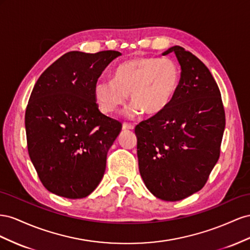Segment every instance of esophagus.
<instances>
[{
    "mask_svg": "<svg viewBox=\"0 0 250 250\" xmlns=\"http://www.w3.org/2000/svg\"><path fill=\"white\" fill-rule=\"evenodd\" d=\"M123 129L124 130H134V125H130V124H124L123 125Z\"/></svg>",
    "mask_w": 250,
    "mask_h": 250,
    "instance_id": "34e87169",
    "label": "esophagus"
}]
</instances>
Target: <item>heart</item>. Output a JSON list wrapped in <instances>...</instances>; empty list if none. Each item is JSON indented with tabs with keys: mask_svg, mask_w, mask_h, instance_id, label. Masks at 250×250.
<instances>
[{
	"mask_svg": "<svg viewBox=\"0 0 250 250\" xmlns=\"http://www.w3.org/2000/svg\"><path fill=\"white\" fill-rule=\"evenodd\" d=\"M180 76L179 67L173 60L136 56L120 62L113 71L112 80H98L94 97L104 114L117 112L130 94L133 104L129 116L142 112L156 115L173 101Z\"/></svg>",
	"mask_w": 250,
	"mask_h": 250,
	"instance_id": "b5f03b06",
	"label": "heart"
}]
</instances>
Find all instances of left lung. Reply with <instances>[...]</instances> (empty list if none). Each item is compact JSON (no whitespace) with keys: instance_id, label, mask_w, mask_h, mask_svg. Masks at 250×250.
Wrapping results in <instances>:
<instances>
[{"instance_id":"left-lung-1","label":"left lung","mask_w":250,"mask_h":250,"mask_svg":"<svg viewBox=\"0 0 250 250\" xmlns=\"http://www.w3.org/2000/svg\"><path fill=\"white\" fill-rule=\"evenodd\" d=\"M181 67L180 83L166 110L135 127L140 176L152 194L179 201L200 190L219 159L225 113L216 81L180 46L168 48Z\"/></svg>"}]
</instances>
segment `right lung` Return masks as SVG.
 <instances>
[{
    "label": "right lung",
    "instance_id": "right-lung-1",
    "mask_svg": "<svg viewBox=\"0 0 250 250\" xmlns=\"http://www.w3.org/2000/svg\"><path fill=\"white\" fill-rule=\"evenodd\" d=\"M118 51H71L34 84L25 114L28 153L42 185L68 199L89 196L102 181L121 124L98 110L94 85Z\"/></svg>",
    "mask_w": 250,
    "mask_h": 250
}]
</instances>
